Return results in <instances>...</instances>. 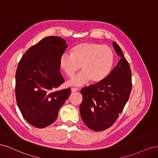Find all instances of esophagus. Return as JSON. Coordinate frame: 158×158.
Wrapping results in <instances>:
<instances>
[{
	"label": "esophagus",
	"mask_w": 158,
	"mask_h": 158,
	"mask_svg": "<svg viewBox=\"0 0 158 158\" xmlns=\"http://www.w3.org/2000/svg\"><path fill=\"white\" fill-rule=\"evenodd\" d=\"M76 91H78V88H73L71 89V92H76Z\"/></svg>",
	"instance_id": "1"
}]
</instances>
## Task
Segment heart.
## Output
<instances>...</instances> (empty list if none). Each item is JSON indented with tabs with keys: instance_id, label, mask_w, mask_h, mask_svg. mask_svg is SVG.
<instances>
[{
	"instance_id": "b5f03b06",
	"label": "heart",
	"mask_w": 158,
	"mask_h": 158,
	"mask_svg": "<svg viewBox=\"0 0 158 158\" xmlns=\"http://www.w3.org/2000/svg\"><path fill=\"white\" fill-rule=\"evenodd\" d=\"M70 56L63 55L59 67L68 77H73L82 68L83 72L68 82L71 86H81L92 80L101 82L111 73L114 62L112 49L107 45L93 42L81 43L70 50Z\"/></svg>"
}]
</instances>
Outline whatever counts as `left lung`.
I'll list each match as a JSON object with an SVG mask.
<instances>
[{
	"label": "left lung",
	"instance_id": "left-lung-1",
	"mask_svg": "<svg viewBox=\"0 0 158 158\" xmlns=\"http://www.w3.org/2000/svg\"><path fill=\"white\" fill-rule=\"evenodd\" d=\"M113 46L120 60L101 82L81 89V117L91 130L102 131L111 127L126 105L132 89L131 70L115 41Z\"/></svg>",
	"mask_w": 158,
	"mask_h": 158
}]
</instances>
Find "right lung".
<instances>
[{
	"instance_id": "1",
	"label": "right lung",
	"mask_w": 158,
	"mask_h": 158,
	"mask_svg": "<svg viewBox=\"0 0 158 158\" xmlns=\"http://www.w3.org/2000/svg\"><path fill=\"white\" fill-rule=\"evenodd\" d=\"M67 47L60 37H47L31 46L19 62L16 102L23 118L33 127L41 128L53 123L70 94L69 88L55 89L64 82L59 59Z\"/></svg>"
}]
</instances>
